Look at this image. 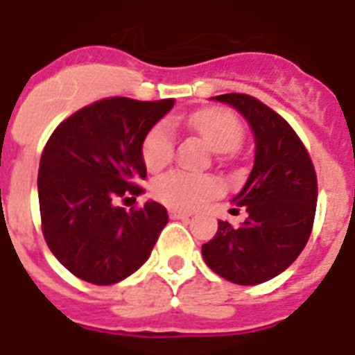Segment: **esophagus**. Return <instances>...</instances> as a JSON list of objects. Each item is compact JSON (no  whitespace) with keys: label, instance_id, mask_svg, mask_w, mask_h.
I'll use <instances>...</instances> for the list:
<instances>
[{"label":"esophagus","instance_id":"34e87169","mask_svg":"<svg viewBox=\"0 0 355 355\" xmlns=\"http://www.w3.org/2000/svg\"><path fill=\"white\" fill-rule=\"evenodd\" d=\"M193 214L191 211H184V210H169V217L171 219H188V217H191Z\"/></svg>","mask_w":355,"mask_h":355}]
</instances>
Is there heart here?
<instances>
[{"instance_id": "obj_1", "label": "heart", "mask_w": 355, "mask_h": 355, "mask_svg": "<svg viewBox=\"0 0 355 355\" xmlns=\"http://www.w3.org/2000/svg\"><path fill=\"white\" fill-rule=\"evenodd\" d=\"M188 125L217 153L234 150L243 139V125L227 108H206L191 114ZM175 155V132L169 123L158 121L147 130L141 141V158L149 171H158L171 162ZM221 184L211 175H193L169 171L153 184V195L175 210H191L216 197Z\"/></svg>"}]
</instances>
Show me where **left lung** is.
Returning <instances> with one entry per match:
<instances>
[{
	"mask_svg": "<svg viewBox=\"0 0 355 355\" xmlns=\"http://www.w3.org/2000/svg\"><path fill=\"white\" fill-rule=\"evenodd\" d=\"M245 116L256 139L254 167L234 205L247 210L239 227L219 221L202 258L214 272L239 286L275 278L298 258L313 228L317 173L302 139L272 108L247 94H225Z\"/></svg>",
	"mask_w": 355,
	"mask_h": 355,
	"instance_id": "1",
	"label": "left lung"
}]
</instances>
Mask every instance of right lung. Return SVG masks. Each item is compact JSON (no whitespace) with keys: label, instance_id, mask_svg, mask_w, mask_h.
Segmentation results:
<instances>
[{"label":"right lung","instance_id":"1","mask_svg":"<svg viewBox=\"0 0 355 355\" xmlns=\"http://www.w3.org/2000/svg\"><path fill=\"white\" fill-rule=\"evenodd\" d=\"M173 105L107 97L71 114L47 139L38 169L42 234L80 280L110 286L132 275L166 227L158 202L130 210L116 202L144 193L141 141Z\"/></svg>","mask_w":355,"mask_h":355}]
</instances>
